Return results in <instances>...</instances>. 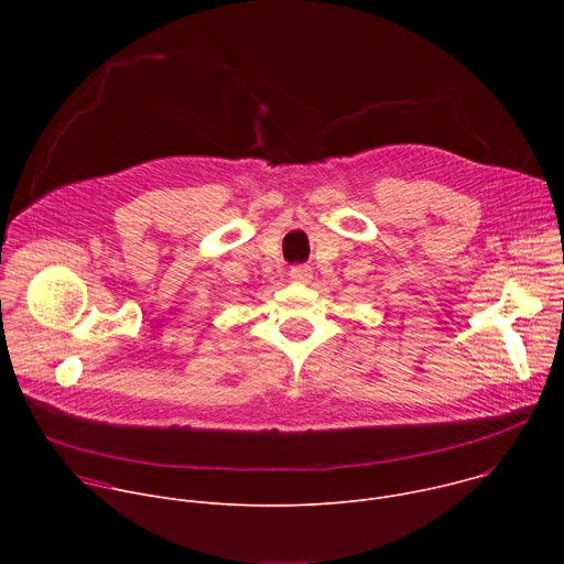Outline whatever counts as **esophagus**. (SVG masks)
Wrapping results in <instances>:
<instances>
[{
	"label": "esophagus",
	"mask_w": 564,
	"mask_h": 564,
	"mask_svg": "<svg viewBox=\"0 0 564 564\" xmlns=\"http://www.w3.org/2000/svg\"><path fill=\"white\" fill-rule=\"evenodd\" d=\"M290 276L299 283H307L312 279V270L307 265H292L290 268Z\"/></svg>",
	"instance_id": "esophagus-1"
}]
</instances>
